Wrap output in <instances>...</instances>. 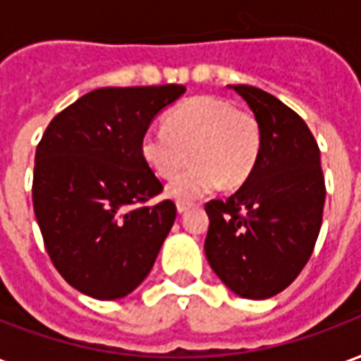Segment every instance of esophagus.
Wrapping results in <instances>:
<instances>
[{"instance_id": "esophagus-1", "label": "esophagus", "mask_w": 361, "mask_h": 361, "mask_svg": "<svg viewBox=\"0 0 361 361\" xmlns=\"http://www.w3.org/2000/svg\"><path fill=\"white\" fill-rule=\"evenodd\" d=\"M176 207H178V212H180V214H183V212H188L189 209L193 207V204H191V203H178Z\"/></svg>"}]
</instances>
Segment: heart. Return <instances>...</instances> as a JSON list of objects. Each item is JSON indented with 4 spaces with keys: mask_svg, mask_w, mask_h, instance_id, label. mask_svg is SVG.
<instances>
[{
    "mask_svg": "<svg viewBox=\"0 0 361 361\" xmlns=\"http://www.w3.org/2000/svg\"><path fill=\"white\" fill-rule=\"evenodd\" d=\"M139 150L150 172L170 180L173 201H193L219 188H240L250 180L261 154V127L250 111L220 96H195L168 116L164 126L149 127Z\"/></svg>",
    "mask_w": 361,
    "mask_h": 361,
    "instance_id": "1",
    "label": "heart"
}]
</instances>
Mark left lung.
I'll return each mask as SVG.
<instances>
[{
    "label": "left lung",
    "mask_w": 361,
    "mask_h": 361,
    "mask_svg": "<svg viewBox=\"0 0 361 361\" xmlns=\"http://www.w3.org/2000/svg\"><path fill=\"white\" fill-rule=\"evenodd\" d=\"M261 127V154L250 180L224 201L204 204V255L235 295L267 300L288 288L317 242L325 180L310 127L265 90L230 85Z\"/></svg>",
    "instance_id": "obj_1"
}]
</instances>
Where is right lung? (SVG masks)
<instances>
[{"label": "right lung", "mask_w": 361, "mask_h": 361, "mask_svg": "<svg viewBox=\"0 0 361 361\" xmlns=\"http://www.w3.org/2000/svg\"><path fill=\"white\" fill-rule=\"evenodd\" d=\"M183 85L96 89L58 114L36 149L32 203L44 245L81 294H131L158 257L176 220L139 150L152 119Z\"/></svg>", "instance_id": "1"}]
</instances>
